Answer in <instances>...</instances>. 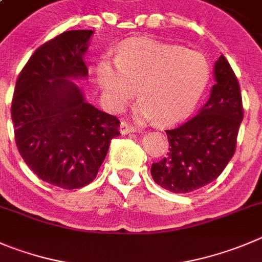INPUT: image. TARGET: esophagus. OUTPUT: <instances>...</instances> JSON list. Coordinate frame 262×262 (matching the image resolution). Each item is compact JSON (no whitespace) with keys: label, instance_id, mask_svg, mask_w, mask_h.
Instances as JSON below:
<instances>
[{"label":"esophagus","instance_id":"1","mask_svg":"<svg viewBox=\"0 0 262 262\" xmlns=\"http://www.w3.org/2000/svg\"><path fill=\"white\" fill-rule=\"evenodd\" d=\"M134 132H137V128L132 125V124L126 123V121H123V123L120 124V133L124 134V136H125V134L134 133Z\"/></svg>","mask_w":262,"mask_h":262}]
</instances>
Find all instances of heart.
<instances>
[{"mask_svg":"<svg viewBox=\"0 0 262 262\" xmlns=\"http://www.w3.org/2000/svg\"><path fill=\"white\" fill-rule=\"evenodd\" d=\"M114 64L104 59L95 77L107 106L123 110L137 89L139 117L173 124L185 119L202 98L211 70L199 51L151 38H134L117 48Z\"/></svg>","mask_w":262,"mask_h":262,"instance_id":"b5f03b06","label":"heart"}]
</instances>
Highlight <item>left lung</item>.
<instances>
[{
    "instance_id": "obj_1",
    "label": "left lung",
    "mask_w": 262,
    "mask_h": 262,
    "mask_svg": "<svg viewBox=\"0 0 262 262\" xmlns=\"http://www.w3.org/2000/svg\"><path fill=\"white\" fill-rule=\"evenodd\" d=\"M211 97L198 115L167 132V156L151 165L154 181L163 189L185 194L216 180L236 147L243 120L241 88L224 55L214 63Z\"/></svg>"
}]
</instances>
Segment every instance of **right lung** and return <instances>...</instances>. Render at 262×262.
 Wrapping results in <instances>:
<instances>
[{"mask_svg":"<svg viewBox=\"0 0 262 262\" xmlns=\"http://www.w3.org/2000/svg\"><path fill=\"white\" fill-rule=\"evenodd\" d=\"M93 31L60 33L41 45L16 80L11 103L15 142L36 176L62 189L93 182L120 136L116 116L95 108L72 80L86 79Z\"/></svg>","mask_w":262,"mask_h":262,"instance_id":"1","label":"right lung"}]
</instances>
